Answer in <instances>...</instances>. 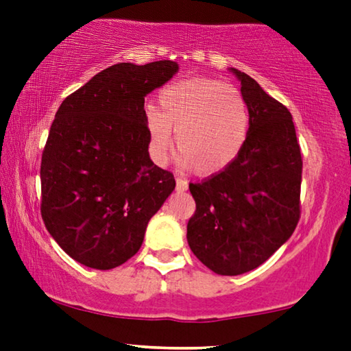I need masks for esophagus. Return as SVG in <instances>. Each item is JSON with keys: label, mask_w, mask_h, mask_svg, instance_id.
<instances>
[{"label": "esophagus", "mask_w": 351, "mask_h": 351, "mask_svg": "<svg viewBox=\"0 0 351 351\" xmlns=\"http://www.w3.org/2000/svg\"><path fill=\"white\" fill-rule=\"evenodd\" d=\"M176 189L179 191H185L186 189H189V182H186L185 179H180V177H177V179H176Z\"/></svg>", "instance_id": "34e87169"}]
</instances>
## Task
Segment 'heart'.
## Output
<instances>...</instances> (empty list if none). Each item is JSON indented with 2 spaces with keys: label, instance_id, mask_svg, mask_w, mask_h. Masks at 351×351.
Segmentation results:
<instances>
[{
  "label": "heart",
  "instance_id": "heart-1",
  "mask_svg": "<svg viewBox=\"0 0 351 351\" xmlns=\"http://www.w3.org/2000/svg\"><path fill=\"white\" fill-rule=\"evenodd\" d=\"M160 110L147 108L145 123L155 155L162 160L172 131L185 162L199 174H214L232 165L246 143L251 114L241 90L219 80L191 78L166 86Z\"/></svg>",
  "mask_w": 351,
  "mask_h": 351
}]
</instances>
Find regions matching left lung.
<instances>
[{"instance_id": "8db88e82", "label": "left lung", "mask_w": 351, "mask_h": 351, "mask_svg": "<svg viewBox=\"0 0 351 351\" xmlns=\"http://www.w3.org/2000/svg\"><path fill=\"white\" fill-rule=\"evenodd\" d=\"M241 81L251 126L232 165L201 184H190L196 210L186 239L217 275L234 276L262 265L282 246L300 219L302 155L291 112L256 80Z\"/></svg>"}]
</instances>
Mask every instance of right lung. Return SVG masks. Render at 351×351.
<instances>
[{"instance_id":"right-lung-1","label":"right lung","mask_w":351,"mask_h":351,"mask_svg":"<svg viewBox=\"0 0 351 351\" xmlns=\"http://www.w3.org/2000/svg\"><path fill=\"white\" fill-rule=\"evenodd\" d=\"M179 65L117 64L65 97L41 156V217L76 262L110 270L142 246L148 220L176 186L153 165L145 97Z\"/></svg>"}]
</instances>
